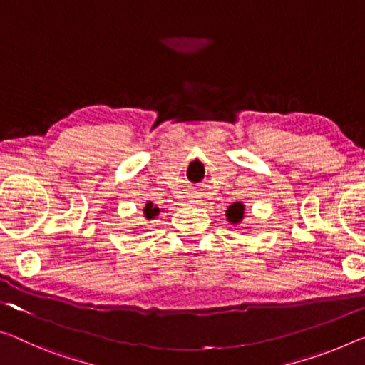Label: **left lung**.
Listing matches in <instances>:
<instances>
[{"mask_svg":"<svg viewBox=\"0 0 365 365\" xmlns=\"http://www.w3.org/2000/svg\"><path fill=\"white\" fill-rule=\"evenodd\" d=\"M244 212H245V205L244 203H232L227 211H225V217H227L229 222L232 224H240L242 219H244Z\"/></svg>","mask_w":365,"mask_h":365,"instance_id":"1","label":"left lung"}]
</instances>
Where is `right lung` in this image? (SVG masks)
<instances>
[{"mask_svg":"<svg viewBox=\"0 0 365 365\" xmlns=\"http://www.w3.org/2000/svg\"><path fill=\"white\" fill-rule=\"evenodd\" d=\"M143 212H144V217H146L148 221H151V219H154L155 216H158V214L160 212V210H159L158 206H154L151 201H148L146 206L143 207Z\"/></svg>","mask_w":365,"mask_h":365,"instance_id":"add662e5","label":"right lung"}]
</instances>
